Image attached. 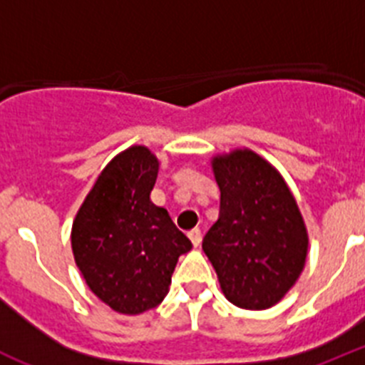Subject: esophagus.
Returning a JSON list of instances; mask_svg holds the SVG:
<instances>
[{"label":"esophagus","mask_w":365,"mask_h":365,"mask_svg":"<svg viewBox=\"0 0 365 365\" xmlns=\"http://www.w3.org/2000/svg\"><path fill=\"white\" fill-rule=\"evenodd\" d=\"M188 237L192 240L193 247H199V245H201L202 234H201V230H199V228H192V230L188 232Z\"/></svg>","instance_id":"34e87169"}]
</instances>
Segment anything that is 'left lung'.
<instances>
[{"instance_id": "obj_1", "label": "left lung", "mask_w": 365, "mask_h": 365, "mask_svg": "<svg viewBox=\"0 0 365 365\" xmlns=\"http://www.w3.org/2000/svg\"><path fill=\"white\" fill-rule=\"evenodd\" d=\"M214 173L221 208L202 250L234 305L272 307L305 265L307 232L298 205L282 175L252 151L215 157Z\"/></svg>"}]
</instances>
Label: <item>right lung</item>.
I'll return each instance as SVG.
<instances>
[{"label": "right lung", "mask_w": 365, "mask_h": 365, "mask_svg": "<svg viewBox=\"0 0 365 365\" xmlns=\"http://www.w3.org/2000/svg\"><path fill=\"white\" fill-rule=\"evenodd\" d=\"M159 160L144 146L117 155L73 222L74 261L87 287L113 311L140 314L170 291L180 254L192 250L170 214L151 202Z\"/></svg>", "instance_id": "1"}]
</instances>
